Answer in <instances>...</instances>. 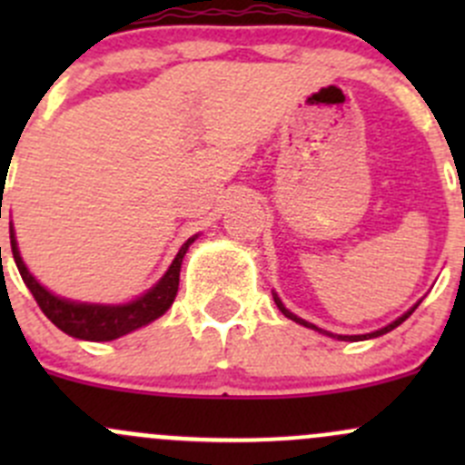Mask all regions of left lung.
Segmentation results:
<instances>
[{"label": "left lung", "mask_w": 465, "mask_h": 465, "mask_svg": "<svg viewBox=\"0 0 465 465\" xmlns=\"http://www.w3.org/2000/svg\"><path fill=\"white\" fill-rule=\"evenodd\" d=\"M272 297H274V303H276V308H279V311L283 312V315L288 317V320H292V322L302 323V326H306V328H312V331H317V332H322V335H328V337H332V340H340V341H362V340H373V337H380V335H384V332H389V331H393V328H396V326H401V323L405 322L407 317H410L411 312L416 311V308H419V303L423 302V299H420V302H416L414 306H411L410 311H407V312H402V315L398 317V320H393L391 323H387V326L378 328V331H373V332H364V335H337V332H328V331H323V328L315 326V323H311V322L302 320V317H297V315H294V312H290L288 308L283 306V302H281V297H279V294H276V292H272Z\"/></svg>", "instance_id": "left-lung-1"}]
</instances>
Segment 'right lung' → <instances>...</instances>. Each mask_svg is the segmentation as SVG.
Returning a JSON list of instances; mask_svg holds the SVG:
<instances>
[{"label":"right lung","instance_id":"add662e5","mask_svg":"<svg viewBox=\"0 0 465 465\" xmlns=\"http://www.w3.org/2000/svg\"><path fill=\"white\" fill-rule=\"evenodd\" d=\"M200 233L191 236L184 245L180 247V252L175 254L168 270L163 272L162 279L153 285V288L145 290L143 294L134 297L133 302L125 303H89V302H74V299H64L54 294L51 290H46L35 276L31 274L26 262L22 261L20 247H17L15 229L11 223V250L13 259H15L17 270H20L22 281L26 283V288L31 290V294L35 297L37 306L42 308L46 317L55 323L63 332H67L69 337H76V340L85 341H112L116 337H124L128 332L137 331V328L148 326L150 322L159 320L168 308L175 302L177 288H180V270L182 261H184L186 252L193 245L195 238Z\"/></svg>","mask_w":465,"mask_h":465}]
</instances>
